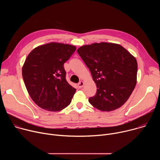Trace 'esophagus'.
<instances>
[{"label": "esophagus", "mask_w": 160, "mask_h": 160, "mask_svg": "<svg viewBox=\"0 0 160 160\" xmlns=\"http://www.w3.org/2000/svg\"><path fill=\"white\" fill-rule=\"evenodd\" d=\"M83 85H84V82H82V81H81V82H80L78 83V87L79 88H81L83 87Z\"/></svg>", "instance_id": "esophagus-1"}]
</instances>
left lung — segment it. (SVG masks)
Returning <instances> with one entry per match:
<instances>
[{
    "label": "left lung",
    "instance_id": "obj_1",
    "mask_svg": "<svg viewBox=\"0 0 160 160\" xmlns=\"http://www.w3.org/2000/svg\"><path fill=\"white\" fill-rule=\"evenodd\" d=\"M92 74L97 92L88 101L102 111L123 106L137 83L138 62L122 45L101 42L85 45L77 49Z\"/></svg>",
    "mask_w": 160,
    "mask_h": 160
}]
</instances>
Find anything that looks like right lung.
Instances as JSON below:
<instances>
[{"label":"right lung","mask_w":160,"mask_h":160,"mask_svg":"<svg viewBox=\"0 0 160 160\" xmlns=\"http://www.w3.org/2000/svg\"><path fill=\"white\" fill-rule=\"evenodd\" d=\"M75 50L72 45L51 42L28 55L22 68V78L30 96L42 109L59 111L71 103L76 89L66 80L64 63Z\"/></svg>","instance_id":"obj_1"}]
</instances>
